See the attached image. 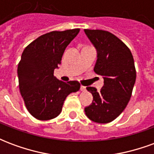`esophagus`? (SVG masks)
Here are the masks:
<instances>
[{"label": "esophagus", "instance_id": "obj_1", "mask_svg": "<svg viewBox=\"0 0 154 154\" xmlns=\"http://www.w3.org/2000/svg\"><path fill=\"white\" fill-rule=\"evenodd\" d=\"M80 89L82 91H85L87 90V89H86V87H84V86H81Z\"/></svg>", "mask_w": 154, "mask_h": 154}]
</instances>
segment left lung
Segmentation results:
<instances>
[{
	"instance_id": "8db88e82",
	"label": "left lung",
	"mask_w": 154,
	"mask_h": 154,
	"mask_svg": "<svg viewBox=\"0 0 154 154\" xmlns=\"http://www.w3.org/2000/svg\"><path fill=\"white\" fill-rule=\"evenodd\" d=\"M97 49L95 72L103 77L100 91L87 87L93 96L92 103L85 107L87 116L94 122L113 121L128 105L135 83L136 71L129 48L116 35L100 29H84Z\"/></svg>"
}]
</instances>
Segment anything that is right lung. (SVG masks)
<instances>
[{"label": "right lung", "instance_id": "right-lung-1", "mask_svg": "<svg viewBox=\"0 0 154 154\" xmlns=\"http://www.w3.org/2000/svg\"><path fill=\"white\" fill-rule=\"evenodd\" d=\"M79 31L73 29L47 33L30 43L22 54L17 68L20 91L28 111L37 119L57 117L66 97L80 89L77 81L64 82L54 76L65 48Z\"/></svg>", "mask_w": 154, "mask_h": 154}]
</instances>
